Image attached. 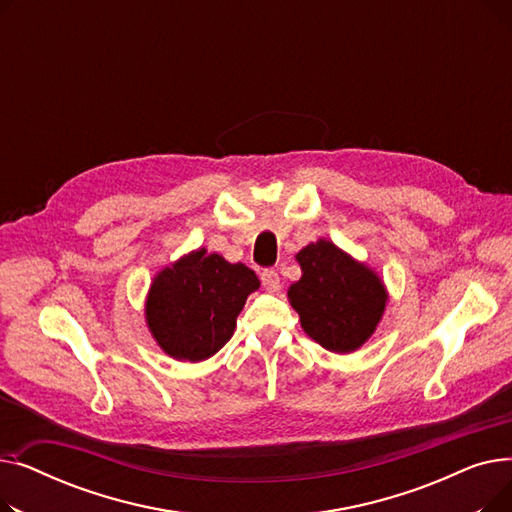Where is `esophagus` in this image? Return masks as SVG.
I'll use <instances>...</instances> for the list:
<instances>
[{
	"label": "esophagus",
	"instance_id": "obj_1",
	"mask_svg": "<svg viewBox=\"0 0 512 512\" xmlns=\"http://www.w3.org/2000/svg\"><path fill=\"white\" fill-rule=\"evenodd\" d=\"M261 284H263L265 290L278 292V288H280V276H278V272H276V270H263V272H261Z\"/></svg>",
	"mask_w": 512,
	"mask_h": 512
}]
</instances>
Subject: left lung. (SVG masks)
Segmentation results:
<instances>
[{"label":"left lung","instance_id":"1","mask_svg":"<svg viewBox=\"0 0 512 512\" xmlns=\"http://www.w3.org/2000/svg\"><path fill=\"white\" fill-rule=\"evenodd\" d=\"M303 276L288 290L303 330L328 351L351 353L380 324L388 294L369 267L334 242H311L297 255Z\"/></svg>","mask_w":512,"mask_h":512}]
</instances>
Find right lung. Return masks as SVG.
<instances>
[{
    "label": "right lung",
    "instance_id": "obj_1",
    "mask_svg": "<svg viewBox=\"0 0 512 512\" xmlns=\"http://www.w3.org/2000/svg\"><path fill=\"white\" fill-rule=\"evenodd\" d=\"M257 288L259 280L247 265L199 249L153 280L149 330L174 359H209L232 338L236 317Z\"/></svg>",
    "mask_w": 512,
    "mask_h": 512
}]
</instances>
